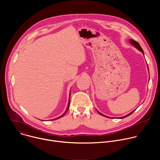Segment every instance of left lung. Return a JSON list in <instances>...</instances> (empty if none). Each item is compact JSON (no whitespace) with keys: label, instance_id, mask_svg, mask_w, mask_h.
Returning a JSON list of instances; mask_svg holds the SVG:
<instances>
[{"label":"left lung","instance_id":"8db88e82","mask_svg":"<svg viewBox=\"0 0 160 160\" xmlns=\"http://www.w3.org/2000/svg\"><path fill=\"white\" fill-rule=\"evenodd\" d=\"M129 42H130V43L132 45H133V46L135 48H137L138 49L139 51H141L142 54H143V55H144V52H143V50H142V48L141 47V45H139V43L138 42H136V41H135L134 40H132V39H130L129 40ZM148 70H149V68H148ZM134 110V111H135ZM134 111H133L132 112H131L130 113H129V114H128L127 115H126V116H124V117H120V118H125V117H128V116H129V115H130ZM98 112L101 115H102V116H104V117H107V118H109V117H106V116H105V115H102V114H101V112H99L98 111Z\"/></svg>","mask_w":160,"mask_h":160}]
</instances>
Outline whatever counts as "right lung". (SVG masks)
<instances>
[{
    "label": "right lung",
    "mask_w": 160,
    "mask_h": 160,
    "mask_svg": "<svg viewBox=\"0 0 160 160\" xmlns=\"http://www.w3.org/2000/svg\"><path fill=\"white\" fill-rule=\"evenodd\" d=\"M70 99H69V102H68V106H67V108H66V111L62 114V115H61V116H60V117H58L57 118H55V119H53V120H56V119H58V118H61V117H62L67 112V111H68V109H69V106H70Z\"/></svg>",
    "instance_id": "obj_1"
}]
</instances>
